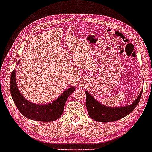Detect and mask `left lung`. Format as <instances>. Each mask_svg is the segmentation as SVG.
<instances>
[{"mask_svg": "<svg viewBox=\"0 0 152 152\" xmlns=\"http://www.w3.org/2000/svg\"><path fill=\"white\" fill-rule=\"evenodd\" d=\"M142 91L143 89L132 104L115 108L103 105L86 91V104L88 114L92 119L99 122L106 123L118 121L133 111L140 101Z\"/></svg>", "mask_w": 152, "mask_h": 152, "instance_id": "left-lung-1", "label": "left lung"}]
</instances>
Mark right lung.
Here are the masks:
<instances>
[{"label":"right lung","mask_w":152,"mask_h":152,"mask_svg":"<svg viewBox=\"0 0 152 152\" xmlns=\"http://www.w3.org/2000/svg\"><path fill=\"white\" fill-rule=\"evenodd\" d=\"M18 63L19 61L18 64ZM15 78L14 69L10 76V94L15 105L25 117L35 121H53L60 118L64 111L66 99L75 90L74 86H71L52 103L46 104H34L23 96L17 87Z\"/></svg>","instance_id":"right-lung-1"}]
</instances>
